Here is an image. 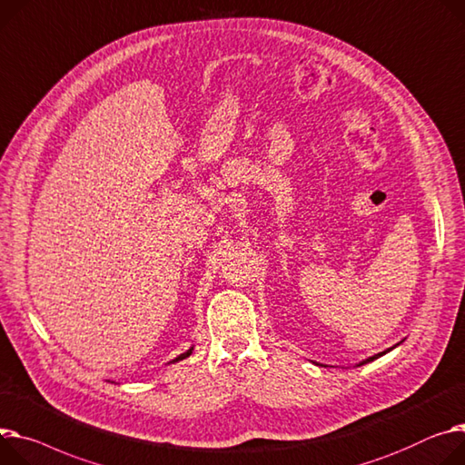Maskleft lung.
Wrapping results in <instances>:
<instances>
[{"label": "left lung", "mask_w": 465, "mask_h": 465, "mask_svg": "<svg viewBox=\"0 0 465 465\" xmlns=\"http://www.w3.org/2000/svg\"><path fill=\"white\" fill-rule=\"evenodd\" d=\"M401 344V342H399ZM397 346V344H395ZM395 346H392V348H395ZM392 348H387V350H383V351H380V353H376V355H372V357H369V360H365V361H361L360 365H357V367H361V365H365V363H371V361H374V360H378V357H381L383 353H387V351H391Z\"/></svg>", "instance_id": "8db88e82"}]
</instances>
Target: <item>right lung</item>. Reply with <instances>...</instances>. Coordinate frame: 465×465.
I'll list each match as a JSON object with an SVG mask.
<instances>
[{"label": "right lung", "mask_w": 465, "mask_h": 465, "mask_svg": "<svg viewBox=\"0 0 465 465\" xmlns=\"http://www.w3.org/2000/svg\"><path fill=\"white\" fill-rule=\"evenodd\" d=\"M192 350H193V346H192L188 351H184V353H181L178 357H174V360H173L171 363H176V361H183V360H186V357H190V355H192Z\"/></svg>", "instance_id": "right-lung-1"}]
</instances>
